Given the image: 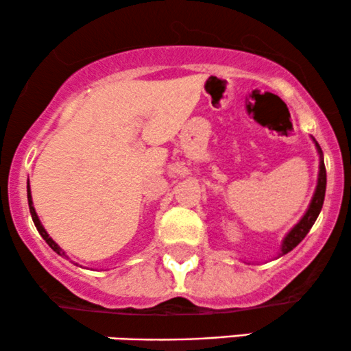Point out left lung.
I'll list each match as a JSON object with an SVG mask.
<instances>
[{
    "label": "left lung",
    "mask_w": 351,
    "mask_h": 351,
    "mask_svg": "<svg viewBox=\"0 0 351 351\" xmlns=\"http://www.w3.org/2000/svg\"><path fill=\"white\" fill-rule=\"evenodd\" d=\"M317 148H318V153H322V148L318 147V145H317ZM325 188H327V171H325V163H324V160H322L320 173H318V184H317L315 195H313L312 203H310L308 211L305 213L304 217H302L300 223L297 224V226L293 228L287 236H285L284 244H282V254L291 252L292 249L295 247V245L299 244L305 236H307V232L310 231V229H312L313 223H315L318 215H320L322 206H324Z\"/></svg>",
    "instance_id": "left-lung-1"
}]
</instances>
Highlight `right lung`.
I'll return each instance as SVG.
<instances>
[{"label":"right lung","mask_w":351,"mask_h":351,"mask_svg":"<svg viewBox=\"0 0 351 351\" xmlns=\"http://www.w3.org/2000/svg\"><path fill=\"white\" fill-rule=\"evenodd\" d=\"M27 203H29V211H31V217H33V221H34V226H36V229H38L39 231V234L43 236V239L46 241L47 244H49V247L52 249V251L54 252H58V254H62L64 256V252H62V249L59 247L58 244L54 243V241L51 239L49 237V234H47L46 232V229L43 228V224H41V221H39V217H38V215H36V211H34V206H33V199H31V193H29V184H27Z\"/></svg>","instance_id":"1"}]
</instances>
